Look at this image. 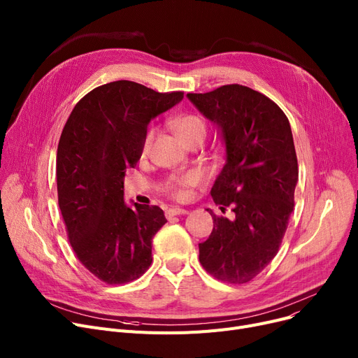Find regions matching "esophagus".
I'll list each match as a JSON object with an SVG mask.
<instances>
[{
    "label": "esophagus",
    "mask_w": 358,
    "mask_h": 358,
    "mask_svg": "<svg viewBox=\"0 0 358 358\" xmlns=\"http://www.w3.org/2000/svg\"><path fill=\"white\" fill-rule=\"evenodd\" d=\"M165 215H166L168 219H171V217L180 216V215H189V210H187V209H180V208H174V209L166 210Z\"/></svg>",
    "instance_id": "1"
}]
</instances>
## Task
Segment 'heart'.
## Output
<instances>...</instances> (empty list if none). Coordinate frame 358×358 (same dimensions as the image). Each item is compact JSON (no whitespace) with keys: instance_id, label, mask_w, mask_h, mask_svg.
Returning a JSON list of instances; mask_svg holds the SVG:
<instances>
[{"instance_id":"obj_1","label":"heart","mask_w":358,"mask_h":358,"mask_svg":"<svg viewBox=\"0 0 358 358\" xmlns=\"http://www.w3.org/2000/svg\"><path fill=\"white\" fill-rule=\"evenodd\" d=\"M174 127H176L177 135L180 136V139L182 142H187V141H190L197 136H201V138L206 136V123L197 115H185V116L178 117L174 122ZM152 139H154V130H149L145 141H143V145H142L143 155H146L149 152L150 145H152ZM197 180H199V177L194 173L185 174L181 177H173L166 181L165 190L177 199H182L187 194V189H189L190 185L196 184Z\"/></svg>"}]
</instances>
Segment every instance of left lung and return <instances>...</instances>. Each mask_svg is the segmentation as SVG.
<instances>
[{
  "mask_svg": "<svg viewBox=\"0 0 358 358\" xmlns=\"http://www.w3.org/2000/svg\"><path fill=\"white\" fill-rule=\"evenodd\" d=\"M201 115L217 126L224 165L210 190L213 231L199 243L204 270L222 281L248 283L275 257L294 206L299 178L289 119L264 94L239 84L206 94H187Z\"/></svg>",
  "mask_w": 358,
  "mask_h": 358,
  "instance_id": "left-lung-1",
  "label": "left lung"
}]
</instances>
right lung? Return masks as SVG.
<instances>
[{
    "label": "right lung",
    "mask_w": 358,
    "mask_h": 358,
    "mask_svg": "<svg viewBox=\"0 0 358 358\" xmlns=\"http://www.w3.org/2000/svg\"><path fill=\"white\" fill-rule=\"evenodd\" d=\"M184 99L134 81L94 88L73 107L56 154L58 201L83 266L107 285L142 275L166 219L158 206L124 201V173L135 168L149 122Z\"/></svg>",
    "instance_id": "right-lung-1"
}]
</instances>
